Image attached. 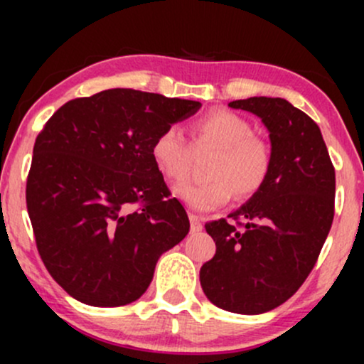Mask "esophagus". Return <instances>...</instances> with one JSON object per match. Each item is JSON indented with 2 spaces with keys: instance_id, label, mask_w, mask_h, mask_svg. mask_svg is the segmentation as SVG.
Returning a JSON list of instances; mask_svg holds the SVG:
<instances>
[{
  "instance_id": "obj_1",
  "label": "esophagus",
  "mask_w": 364,
  "mask_h": 364,
  "mask_svg": "<svg viewBox=\"0 0 364 364\" xmlns=\"http://www.w3.org/2000/svg\"><path fill=\"white\" fill-rule=\"evenodd\" d=\"M190 223H191V228H190L191 235H195V232H200L203 229L202 220H200L196 215H190Z\"/></svg>"
}]
</instances>
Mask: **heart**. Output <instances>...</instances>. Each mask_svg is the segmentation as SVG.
Returning <instances> with one entry per match:
<instances>
[{
	"mask_svg": "<svg viewBox=\"0 0 364 364\" xmlns=\"http://www.w3.org/2000/svg\"><path fill=\"white\" fill-rule=\"evenodd\" d=\"M198 147L217 150L205 183H181L174 193L196 212H208L237 198H252L269 181L274 166L272 147L255 133L253 124L232 111L217 109L200 116L191 124ZM154 164L169 181L186 178L191 145L174 124L157 133L150 145Z\"/></svg>",
	"mask_w": 364,
	"mask_h": 364,
	"instance_id": "b5f03b06",
	"label": "heart"
}]
</instances>
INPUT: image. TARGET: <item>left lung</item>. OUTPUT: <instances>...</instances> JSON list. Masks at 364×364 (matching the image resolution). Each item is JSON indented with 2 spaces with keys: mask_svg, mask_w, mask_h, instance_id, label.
<instances>
[{
  "mask_svg": "<svg viewBox=\"0 0 364 364\" xmlns=\"http://www.w3.org/2000/svg\"><path fill=\"white\" fill-rule=\"evenodd\" d=\"M260 116L270 132L274 166L267 185L228 219L205 229L215 255L200 284L215 306L241 315L277 308L315 267L333 220L336 169L318 124L281 97L232 101Z\"/></svg>",
  "mask_w": 364,
  "mask_h": 364,
  "instance_id": "8db88e82",
  "label": "left lung"
}]
</instances>
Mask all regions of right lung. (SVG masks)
Wrapping results in <instances>:
<instances>
[{
    "label": "right lung",
    "mask_w": 364,
    "mask_h": 364,
    "mask_svg": "<svg viewBox=\"0 0 364 364\" xmlns=\"http://www.w3.org/2000/svg\"><path fill=\"white\" fill-rule=\"evenodd\" d=\"M202 104L109 89L72 99L34 144L27 210L46 269L78 301H136L162 253L190 231L150 156L161 129Z\"/></svg>",
    "instance_id": "obj_1"
}]
</instances>
